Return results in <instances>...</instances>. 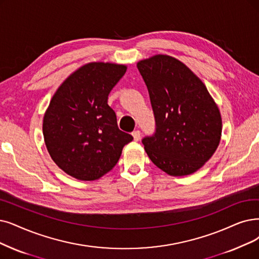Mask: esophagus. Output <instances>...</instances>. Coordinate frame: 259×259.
<instances>
[{"instance_id":"1","label":"esophagus","mask_w":259,"mask_h":259,"mask_svg":"<svg viewBox=\"0 0 259 259\" xmlns=\"http://www.w3.org/2000/svg\"><path fill=\"white\" fill-rule=\"evenodd\" d=\"M132 135H133V137H134V140L138 141V140L140 139V137H141V133H140V131H134V132L132 133Z\"/></svg>"}]
</instances>
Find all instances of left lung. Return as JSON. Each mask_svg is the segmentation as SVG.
Masks as SVG:
<instances>
[{"instance_id":"obj_1","label":"left lung","mask_w":259,"mask_h":259,"mask_svg":"<svg viewBox=\"0 0 259 259\" xmlns=\"http://www.w3.org/2000/svg\"><path fill=\"white\" fill-rule=\"evenodd\" d=\"M137 68L149 90L155 132L142 138L150 159L173 177L188 175L219 146L222 121L207 88L180 60L156 55Z\"/></svg>"}]
</instances>
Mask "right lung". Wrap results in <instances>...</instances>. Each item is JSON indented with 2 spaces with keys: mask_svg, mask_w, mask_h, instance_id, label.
<instances>
[{
  "mask_svg": "<svg viewBox=\"0 0 259 259\" xmlns=\"http://www.w3.org/2000/svg\"><path fill=\"white\" fill-rule=\"evenodd\" d=\"M123 65L82 66L61 85L44 119V137L52 159L80 181L103 177L117 164L133 136L119 130L107 104L112 88L125 74Z\"/></svg>",
  "mask_w": 259,
  "mask_h": 259,
  "instance_id": "right-lung-1",
  "label": "right lung"
}]
</instances>
